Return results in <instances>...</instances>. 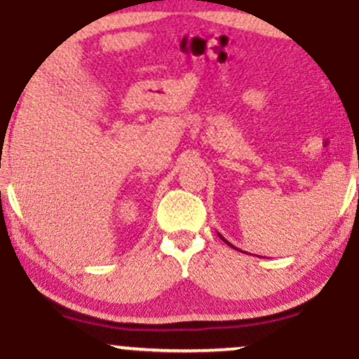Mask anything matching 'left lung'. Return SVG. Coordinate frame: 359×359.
<instances>
[{"instance_id": "obj_1", "label": "left lung", "mask_w": 359, "mask_h": 359, "mask_svg": "<svg viewBox=\"0 0 359 359\" xmlns=\"http://www.w3.org/2000/svg\"><path fill=\"white\" fill-rule=\"evenodd\" d=\"M217 234H219V233H217ZM219 238H221V240H222V241H224V243H228V245H229V246H233V245H231V243H229L228 240H224V238H222V236H221V234H219ZM233 248H234V246H233Z\"/></svg>"}]
</instances>
